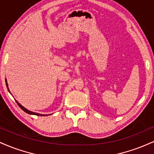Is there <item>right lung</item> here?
<instances>
[{"label": "right lung", "instance_id": "1", "mask_svg": "<svg viewBox=\"0 0 154 154\" xmlns=\"http://www.w3.org/2000/svg\"><path fill=\"white\" fill-rule=\"evenodd\" d=\"M6 86H7V88H8V84H7V81H6ZM8 91H9V89H8ZM9 93H10V91H9ZM16 102H17V103L18 104V106L19 107L21 108V109H22L23 111H25L26 113H27V114H33V115H37V116H47V115H43V114H38V113H35V112H32V111H29V110H27V109H25V108H24V106H22V105H21L20 103H19L18 101H17V100H16Z\"/></svg>", "mask_w": 154, "mask_h": 154}]
</instances>
